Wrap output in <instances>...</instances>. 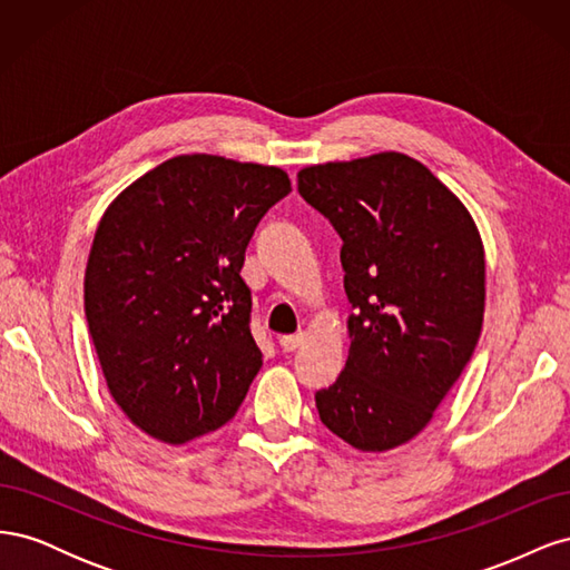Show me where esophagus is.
<instances>
[{"instance_id":"obj_1","label":"esophagus","mask_w":570,"mask_h":570,"mask_svg":"<svg viewBox=\"0 0 570 570\" xmlns=\"http://www.w3.org/2000/svg\"><path fill=\"white\" fill-rule=\"evenodd\" d=\"M302 340H304V333H295V335H283L278 342H281L283 352H295L302 344Z\"/></svg>"}]
</instances>
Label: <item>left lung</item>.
Here are the masks:
<instances>
[{"instance_id":"left-lung-1","label":"left lung","mask_w":570,"mask_h":570,"mask_svg":"<svg viewBox=\"0 0 570 570\" xmlns=\"http://www.w3.org/2000/svg\"><path fill=\"white\" fill-rule=\"evenodd\" d=\"M299 195L342 237L350 356L316 392L323 425L361 452L409 442L459 381L485 312L471 214L400 151L299 170Z\"/></svg>"}]
</instances>
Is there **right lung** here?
<instances>
[{"label": "right lung", "instance_id": "right-lung-1", "mask_svg": "<svg viewBox=\"0 0 570 570\" xmlns=\"http://www.w3.org/2000/svg\"><path fill=\"white\" fill-rule=\"evenodd\" d=\"M289 193L275 166L185 154L101 216L85 318L111 396L147 435L189 442L245 402L262 350L239 271L258 220Z\"/></svg>", "mask_w": 570, "mask_h": 570}]
</instances>
